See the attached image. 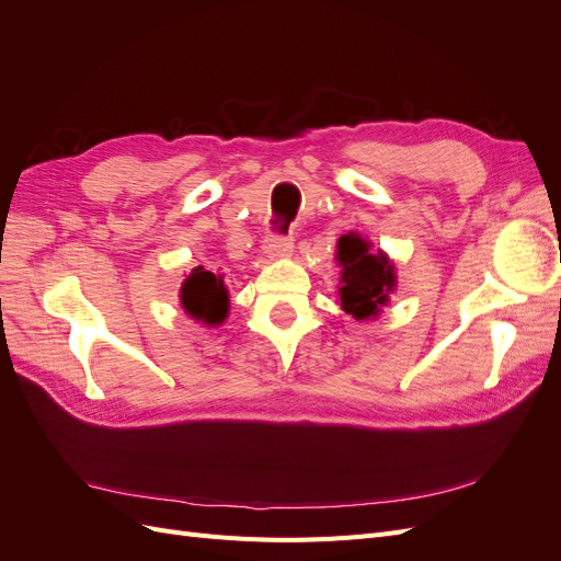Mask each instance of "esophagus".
<instances>
[{
    "label": "esophagus",
    "mask_w": 561,
    "mask_h": 561,
    "mask_svg": "<svg viewBox=\"0 0 561 561\" xmlns=\"http://www.w3.org/2000/svg\"><path fill=\"white\" fill-rule=\"evenodd\" d=\"M266 254L271 257H283V254H290L293 252V236H283V233H268L266 239Z\"/></svg>",
    "instance_id": "1"
}]
</instances>
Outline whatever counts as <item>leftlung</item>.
Wrapping results in <instances>:
<instances>
[{
    "label": "left lung",
    "instance_id": "8db88e82",
    "mask_svg": "<svg viewBox=\"0 0 561 561\" xmlns=\"http://www.w3.org/2000/svg\"><path fill=\"white\" fill-rule=\"evenodd\" d=\"M336 248V260L344 266L339 290L342 309L358 320L377 316L396 285L393 264L381 252H369V243L358 233L342 236Z\"/></svg>",
    "mask_w": 561,
    "mask_h": 561
}]
</instances>
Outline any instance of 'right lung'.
I'll use <instances>...</instances> for the list:
<instances>
[{
  "mask_svg": "<svg viewBox=\"0 0 561 561\" xmlns=\"http://www.w3.org/2000/svg\"><path fill=\"white\" fill-rule=\"evenodd\" d=\"M180 299L186 313L208 325H219L229 311V295L222 276H215L203 266H196L192 276L184 280Z\"/></svg>",
  "mask_w": 561,
  "mask_h": 561,
  "instance_id": "obj_1",
  "label": "right lung"
}]
</instances>
